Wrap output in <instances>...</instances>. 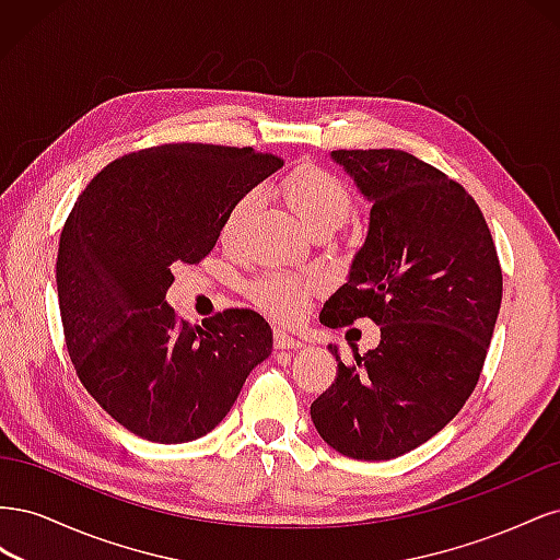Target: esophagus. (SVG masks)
Listing matches in <instances>:
<instances>
[{
    "mask_svg": "<svg viewBox=\"0 0 560 560\" xmlns=\"http://www.w3.org/2000/svg\"><path fill=\"white\" fill-rule=\"evenodd\" d=\"M273 343H276V348H280V350H296V348L303 346L296 336L287 334L284 329H273Z\"/></svg>",
    "mask_w": 560,
    "mask_h": 560,
    "instance_id": "34e87169",
    "label": "esophagus"
}]
</instances>
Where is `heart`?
Instances as JSON below:
<instances>
[{"mask_svg": "<svg viewBox=\"0 0 560 560\" xmlns=\"http://www.w3.org/2000/svg\"><path fill=\"white\" fill-rule=\"evenodd\" d=\"M280 198L292 208V212L315 231H334L346 222L352 210V191L343 177L327 171V167L306 163L299 165L278 186ZM257 191H247L233 202L222 222V241L235 243L241 238L245 222L257 208ZM317 280L292 273H266L252 280L247 294L252 303L264 313L278 319L292 322L303 308L308 296L315 292Z\"/></svg>", "mask_w": 560, "mask_h": 560, "instance_id": "1", "label": "heart"}]
</instances>
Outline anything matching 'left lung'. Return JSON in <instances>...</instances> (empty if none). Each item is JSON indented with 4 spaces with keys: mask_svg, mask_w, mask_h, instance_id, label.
<instances>
[{
    "mask_svg": "<svg viewBox=\"0 0 560 560\" xmlns=\"http://www.w3.org/2000/svg\"><path fill=\"white\" fill-rule=\"evenodd\" d=\"M374 202L348 282L319 313L327 327L374 319L381 343L343 364L311 404L319 436L354 460H393L463 409L479 383L502 301L486 219L460 184L399 149H336Z\"/></svg>",
    "mask_w": 560,
    "mask_h": 560,
    "instance_id": "obj_1",
    "label": "left lung"
}]
</instances>
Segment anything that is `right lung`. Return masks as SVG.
I'll return each mask as SVG.
<instances>
[{"label": "right lung", "mask_w": 560, "mask_h": 560, "mask_svg": "<svg viewBox=\"0 0 560 560\" xmlns=\"http://www.w3.org/2000/svg\"><path fill=\"white\" fill-rule=\"evenodd\" d=\"M280 165L252 147H149L103 167L67 217L56 264L67 352L91 397L147 442L212 432L273 348L259 313L189 325L165 292L173 264L206 259L233 202Z\"/></svg>", "instance_id": "right-lung-1"}]
</instances>
